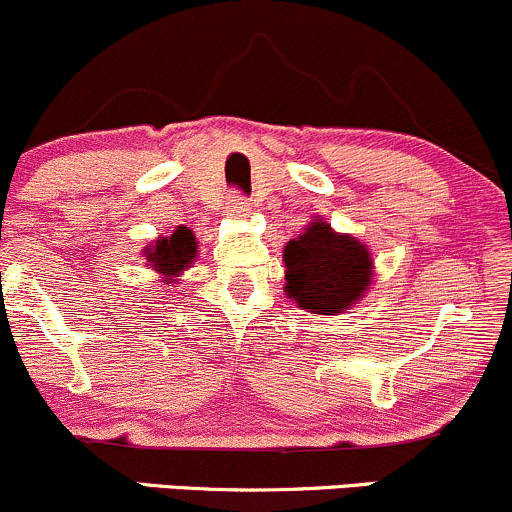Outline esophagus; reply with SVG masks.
I'll list each match as a JSON object with an SVG mask.
<instances>
[{
    "instance_id": "1",
    "label": "esophagus",
    "mask_w": 512,
    "mask_h": 512,
    "mask_svg": "<svg viewBox=\"0 0 512 512\" xmlns=\"http://www.w3.org/2000/svg\"><path fill=\"white\" fill-rule=\"evenodd\" d=\"M249 210H251V202L246 200V197H241V195H232L229 197V202H227V214L229 217H246V214H249Z\"/></svg>"
}]
</instances>
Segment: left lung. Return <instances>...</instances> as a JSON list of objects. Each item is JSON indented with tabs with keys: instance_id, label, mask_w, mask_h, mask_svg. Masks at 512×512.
<instances>
[{
	"instance_id": "left-lung-1",
	"label": "left lung",
	"mask_w": 512,
	"mask_h": 512,
	"mask_svg": "<svg viewBox=\"0 0 512 512\" xmlns=\"http://www.w3.org/2000/svg\"><path fill=\"white\" fill-rule=\"evenodd\" d=\"M285 295L315 315H337L364 298L373 280V258L359 239L337 234L312 219L283 249Z\"/></svg>"
}]
</instances>
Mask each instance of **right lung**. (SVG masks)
Here are the masks:
<instances>
[{"mask_svg": "<svg viewBox=\"0 0 512 512\" xmlns=\"http://www.w3.org/2000/svg\"><path fill=\"white\" fill-rule=\"evenodd\" d=\"M146 261L163 280L161 283H175L183 271L197 256V241L188 227H178L170 236H158L153 244L146 246Z\"/></svg>", "mask_w": 512, "mask_h": 512, "instance_id": "obj_1", "label": "right lung"}]
</instances>
